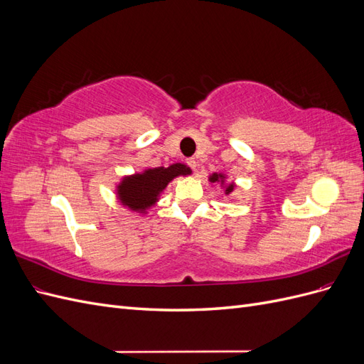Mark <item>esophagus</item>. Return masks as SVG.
Returning <instances> with one entry per match:
<instances>
[{
  "instance_id": "obj_1",
  "label": "esophagus",
  "mask_w": 364,
  "mask_h": 364,
  "mask_svg": "<svg viewBox=\"0 0 364 364\" xmlns=\"http://www.w3.org/2000/svg\"><path fill=\"white\" fill-rule=\"evenodd\" d=\"M186 164H188V167H190L191 170H196V168H197V161H196L194 158L186 159Z\"/></svg>"
}]
</instances>
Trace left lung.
Instances as JSON below:
<instances>
[{
  "instance_id": "obj_1",
  "label": "left lung",
  "mask_w": 364,
  "mask_h": 364,
  "mask_svg": "<svg viewBox=\"0 0 364 364\" xmlns=\"http://www.w3.org/2000/svg\"><path fill=\"white\" fill-rule=\"evenodd\" d=\"M218 181H222V183H225V176L223 174H217V173H214L213 176H209V182H218ZM234 191V183H229V185H226V194H230Z\"/></svg>"
}]
</instances>
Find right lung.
Masks as SVG:
<instances>
[{"mask_svg":"<svg viewBox=\"0 0 364 364\" xmlns=\"http://www.w3.org/2000/svg\"><path fill=\"white\" fill-rule=\"evenodd\" d=\"M190 167L183 164H173L170 167L149 168L144 173L127 176L117 186L119 202L132 211L146 213V209L158 202L159 194L178 176L190 174Z\"/></svg>","mask_w":364,"mask_h":364,"instance_id":"1","label":"right lung"}]
</instances>
